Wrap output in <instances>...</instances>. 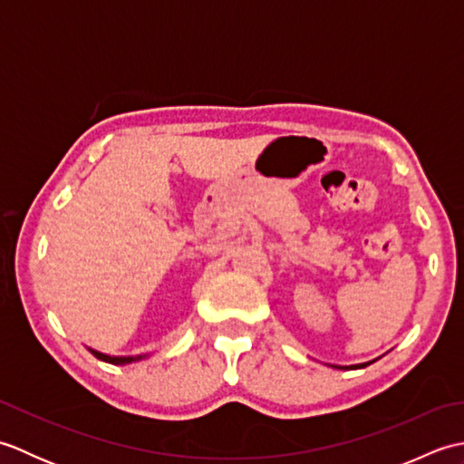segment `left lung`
<instances>
[{
	"mask_svg": "<svg viewBox=\"0 0 464 464\" xmlns=\"http://www.w3.org/2000/svg\"><path fill=\"white\" fill-rule=\"evenodd\" d=\"M369 362H372V361H369ZM369 362H361V364H349V367H337V364H331V367H337V369H344V371H347V369H362V367H367V364Z\"/></svg>",
	"mask_w": 464,
	"mask_h": 464,
	"instance_id": "1",
	"label": "left lung"
}]
</instances>
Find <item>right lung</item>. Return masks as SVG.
Masks as SVG:
<instances>
[{
	"label": "right lung",
	"instance_id": "1",
	"mask_svg": "<svg viewBox=\"0 0 464 464\" xmlns=\"http://www.w3.org/2000/svg\"><path fill=\"white\" fill-rule=\"evenodd\" d=\"M87 349H90V353L93 354V357H97L100 361H105V362H111V364H131V362L143 361V359L150 357V353H145V354H127V357H121V354H107V353H102V351H95L92 347H87Z\"/></svg>",
	"mask_w": 464,
	"mask_h": 464
}]
</instances>
